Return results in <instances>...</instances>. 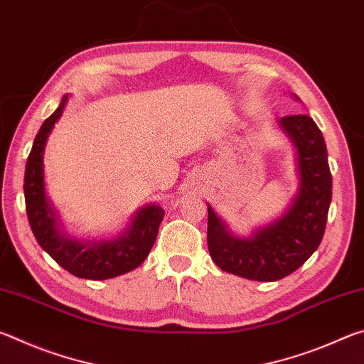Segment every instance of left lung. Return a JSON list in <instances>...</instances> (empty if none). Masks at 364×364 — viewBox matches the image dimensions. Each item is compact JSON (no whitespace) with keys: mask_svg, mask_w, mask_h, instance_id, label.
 Here are the masks:
<instances>
[{"mask_svg":"<svg viewBox=\"0 0 364 364\" xmlns=\"http://www.w3.org/2000/svg\"><path fill=\"white\" fill-rule=\"evenodd\" d=\"M299 154L300 191L279 221L254 237L231 236L208 207L207 244L212 260L226 273L252 281H278L299 269L324 236L332 197V176L323 133L305 114L279 120Z\"/></svg>","mask_w":364,"mask_h":364,"instance_id":"1","label":"left lung"}]
</instances>
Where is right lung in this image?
<instances>
[{
    "label": "right lung",
    "instance_id": "obj_1",
    "mask_svg": "<svg viewBox=\"0 0 364 364\" xmlns=\"http://www.w3.org/2000/svg\"><path fill=\"white\" fill-rule=\"evenodd\" d=\"M67 96L53 115L43 122L36 133L32 151L28 154L23 176V194L30 228L36 241L64 269L77 278L109 279L138 268L149 255L156 242L164 210L159 205H149L139 210L123 236L106 242H78L60 236L56 220L45 199L43 189V149L48 134L63 114Z\"/></svg>",
    "mask_w": 364,
    "mask_h": 364
}]
</instances>
